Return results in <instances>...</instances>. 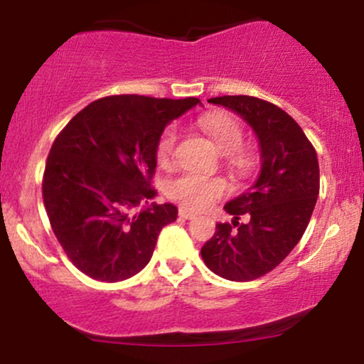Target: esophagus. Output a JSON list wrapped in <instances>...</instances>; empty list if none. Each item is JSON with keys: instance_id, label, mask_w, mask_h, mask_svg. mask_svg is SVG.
Instances as JSON below:
<instances>
[{"instance_id": "esophagus-1", "label": "esophagus", "mask_w": 364, "mask_h": 364, "mask_svg": "<svg viewBox=\"0 0 364 364\" xmlns=\"http://www.w3.org/2000/svg\"><path fill=\"white\" fill-rule=\"evenodd\" d=\"M178 215L181 217V219H193L195 217V214L191 210H188V208H185V207H181L178 210Z\"/></svg>"}]
</instances>
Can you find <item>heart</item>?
Masks as SVG:
<instances>
[{
    "label": "heart",
    "instance_id": "1",
    "mask_svg": "<svg viewBox=\"0 0 364 364\" xmlns=\"http://www.w3.org/2000/svg\"><path fill=\"white\" fill-rule=\"evenodd\" d=\"M196 127L212 139L220 152L228 154L229 168L237 174H246L253 166L252 154L240 149L243 144V128L235 116L225 112H207L196 119ZM178 128L169 124L162 129L156 144V159L161 166L171 164L178 144ZM228 193L223 178L203 176L200 173H183L166 186V195L174 202L193 210H202Z\"/></svg>",
    "mask_w": 364,
    "mask_h": 364
}]
</instances>
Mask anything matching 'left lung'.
<instances>
[{"mask_svg":"<svg viewBox=\"0 0 364 364\" xmlns=\"http://www.w3.org/2000/svg\"><path fill=\"white\" fill-rule=\"evenodd\" d=\"M208 102L229 107L252 124L260 140L262 171L246 193L225 203L235 220L217 224L200 253L219 277L255 281L274 270L306 231L320 191L316 150L301 127L272 102L252 95Z\"/></svg>","mask_w":364,"mask_h":364,"instance_id":"1","label":"left lung"}]
</instances>
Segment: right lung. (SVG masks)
Segmentation results:
<instances>
[{
    "mask_svg": "<svg viewBox=\"0 0 364 364\" xmlns=\"http://www.w3.org/2000/svg\"><path fill=\"white\" fill-rule=\"evenodd\" d=\"M200 101L107 95L83 107L58 133L43 176L49 224L68 260L95 281L119 282L152 258L173 203L156 195V144L169 121Z\"/></svg>",
    "mask_w": 364,
    "mask_h": 364,
    "instance_id": "add662e5",
    "label": "right lung"
}]
</instances>
